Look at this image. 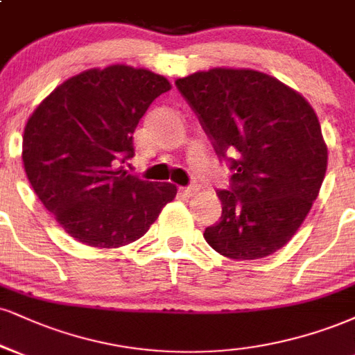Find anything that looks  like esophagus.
<instances>
[{
    "label": "esophagus",
    "mask_w": 355,
    "mask_h": 355,
    "mask_svg": "<svg viewBox=\"0 0 355 355\" xmlns=\"http://www.w3.org/2000/svg\"><path fill=\"white\" fill-rule=\"evenodd\" d=\"M180 191L185 196H189V198H191V196H195L196 193H198V189H196V187H185V189H180Z\"/></svg>",
    "instance_id": "1"
}]
</instances>
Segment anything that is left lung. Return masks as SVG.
Here are the masks:
<instances>
[{
	"instance_id": "8db88e82",
	"label": "left lung",
	"mask_w": 355,
	"mask_h": 355,
	"mask_svg": "<svg viewBox=\"0 0 355 355\" xmlns=\"http://www.w3.org/2000/svg\"><path fill=\"white\" fill-rule=\"evenodd\" d=\"M198 115L232 189L218 190L221 218L205 230L213 250L259 259L297 232L321 190L327 145L318 115L300 92L253 69L213 67L175 80Z\"/></svg>"
}]
</instances>
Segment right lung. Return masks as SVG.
I'll use <instances>...</instances> for the list:
<instances>
[{
  "instance_id": "obj_1",
  "label": "right lung",
  "mask_w": 355,
  "mask_h": 355,
  "mask_svg": "<svg viewBox=\"0 0 355 355\" xmlns=\"http://www.w3.org/2000/svg\"><path fill=\"white\" fill-rule=\"evenodd\" d=\"M155 72L114 64L87 69L54 89L29 115L23 164L34 193L69 236L119 248L142 238L177 187L127 173L134 130L160 94Z\"/></svg>"
}]
</instances>
